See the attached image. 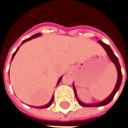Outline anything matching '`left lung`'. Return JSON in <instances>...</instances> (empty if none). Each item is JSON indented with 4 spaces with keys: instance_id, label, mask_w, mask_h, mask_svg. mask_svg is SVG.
Listing matches in <instances>:
<instances>
[{
    "instance_id": "1",
    "label": "left lung",
    "mask_w": 128,
    "mask_h": 128,
    "mask_svg": "<svg viewBox=\"0 0 128 128\" xmlns=\"http://www.w3.org/2000/svg\"><path fill=\"white\" fill-rule=\"evenodd\" d=\"M98 42L102 46V47L105 49V50L106 51L107 53V55L109 58L111 59V61L115 64L116 68V70H117V74H118V76H117V81H116V84L115 86V88L114 89V90L112 91V93L111 94V95L109 96L107 98H106L105 100H104L103 102H100V103H97V104H86L84 103H82V102H80L78 96H77V93H76V90H75V87L73 85V88H74V94H75V97L77 98V101L78 102L80 106H85V107H95V106H105L106 104H108L109 103L112 101L114 95L116 94L117 92V90H119L120 85H121V82H122V71H121V67H120V65L119 63V61H118V58L117 57L114 55V52L112 51V50L111 49V48L109 47V46H108L107 44L104 43V42L101 41V40H98Z\"/></svg>"
}]
</instances>
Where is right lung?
I'll return each instance as SVG.
<instances>
[{"mask_svg":"<svg viewBox=\"0 0 128 128\" xmlns=\"http://www.w3.org/2000/svg\"><path fill=\"white\" fill-rule=\"evenodd\" d=\"M41 35V33H37V34H34V35H32V37H30V38H27V39H26V40H24V41L22 42V43L21 44V45H22L24 42H25L26 41H28V40H32V38H36V37H38V36H40ZM19 48L16 49V50L13 54V56H12V60L14 58V56H15V54H16V53L17 52V50H19ZM62 78H59V80H58V82H57V85L60 82V81L62 80ZM53 102H54V96H52V98H51V99H50V102H49L48 104H46V105H45V106H38V107H35V108H38V109H44V108H48V107H49L51 104H52V103H53Z\"/></svg>","mask_w":128,"mask_h":128,"instance_id":"right-lung-1","label":"right lung"}]
</instances>
